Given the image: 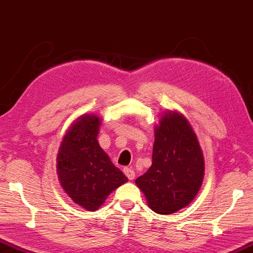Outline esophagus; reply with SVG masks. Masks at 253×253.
I'll return each instance as SVG.
<instances>
[{
  "label": "esophagus",
  "instance_id": "34e87169",
  "mask_svg": "<svg viewBox=\"0 0 253 253\" xmlns=\"http://www.w3.org/2000/svg\"><path fill=\"white\" fill-rule=\"evenodd\" d=\"M124 173L129 180H133L135 178V171L130 168H124Z\"/></svg>",
  "mask_w": 253,
  "mask_h": 253
}]
</instances>
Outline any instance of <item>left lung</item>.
Returning a JSON list of instances; mask_svg holds the SVG:
<instances>
[{
	"instance_id": "8db88e82",
	"label": "left lung",
	"mask_w": 253,
	"mask_h": 253,
	"mask_svg": "<svg viewBox=\"0 0 253 253\" xmlns=\"http://www.w3.org/2000/svg\"><path fill=\"white\" fill-rule=\"evenodd\" d=\"M205 174V160L197 135L179 111L167 110L154 126L152 166L135 180L148 207L172 214L195 199Z\"/></svg>"
}]
</instances>
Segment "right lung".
<instances>
[{
	"label": "right lung",
	"instance_id": "obj_1",
	"mask_svg": "<svg viewBox=\"0 0 253 253\" xmlns=\"http://www.w3.org/2000/svg\"><path fill=\"white\" fill-rule=\"evenodd\" d=\"M101 118L84 114L71 124L56 158L61 186L75 204L98 211L108 196L128 179L99 145Z\"/></svg>",
	"mask_w": 253,
	"mask_h": 253
}]
</instances>
